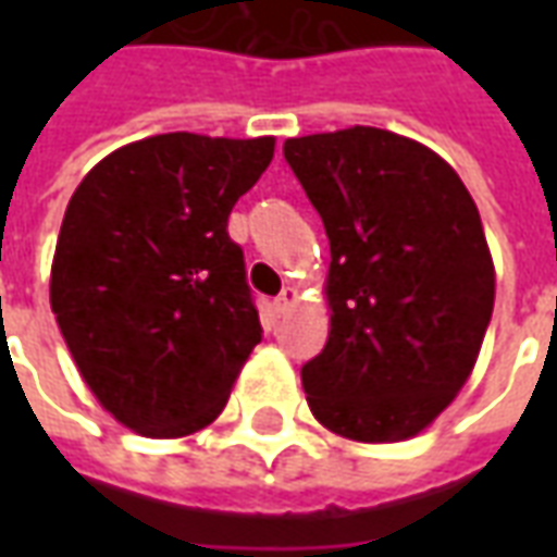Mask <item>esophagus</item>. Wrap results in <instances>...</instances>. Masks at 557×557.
<instances>
[{
    "label": "esophagus",
    "instance_id": "esophagus-1",
    "mask_svg": "<svg viewBox=\"0 0 557 557\" xmlns=\"http://www.w3.org/2000/svg\"><path fill=\"white\" fill-rule=\"evenodd\" d=\"M298 298H301L298 289H295V286H286V289L280 292V298H277V313H289L292 307L298 304Z\"/></svg>",
    "mask_w": 557,
    "mask_h": 557
}]
</instances>
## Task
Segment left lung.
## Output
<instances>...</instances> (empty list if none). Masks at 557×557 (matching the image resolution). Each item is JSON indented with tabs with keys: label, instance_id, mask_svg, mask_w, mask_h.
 Segmentation results:
<instances>
[{
	"label": "left lung",
	"instance_id": "8db88e82",
	"mask_svg": "<svg viewBox=\"0 0 557 557\" xmlns=\"http://www.w3.org/2000/svg\"><path fill=\"white\" fill-rule=\"evenodd\" d=\"M331 242L325 349L307 406L363 444L414 438L462 391L495 304L478 206L432 148L355 125L283 143Z\"/></svg>",
	"mask_w": 557,
	"mask_h": 557
}]
</instances>
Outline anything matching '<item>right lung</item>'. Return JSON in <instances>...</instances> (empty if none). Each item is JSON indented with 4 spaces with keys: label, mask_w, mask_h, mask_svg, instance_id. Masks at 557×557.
<instances>
[{
    "label": "right lung",
    "mask_w": 557,
    "mask_h": 557,
    "mask_svg": "<svg viewBox=\"0 0 557 557\" xmlns=\"http://www.w3.org/2000/svg\"><path fill=\"white\" fill-rule=\"evenodd\" d=\"M274 137L158 134L115 148L71 196L50 307L95 399L148 438L218 418L262 339L226 223Z\"/></svg>",
    "instance_id": "obj_1"
}]
</instances>
